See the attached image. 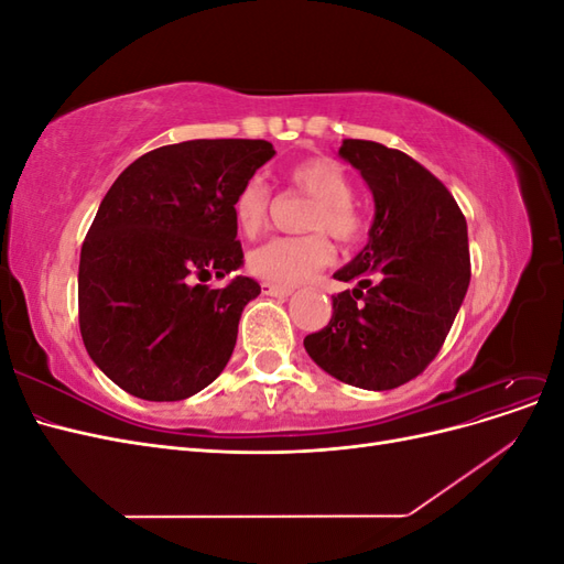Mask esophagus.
<instances>
[{"label":"esophagus","mask_w":564,"mask_h":564,"mask_svg":"<svg viewBox=\"0 0 564 564\" xmlns=\"http://www.w3.org/2000/svg\"><path fill=\"white\" fill-rule=\"evenodd\" d=\"M292 292H294L292 286H280V284H272V282H263V294L265 296H280V299H284V296H289Z\"/></svg>","instance_id":"obj_1"}]
</instances>
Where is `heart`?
Instances as JSON below:
<instances>
[{
	"label": "heart",
	"mask_w": 564,
	"mask_h": 564,
	"mask_svg": "<svg viewBox=\"0 0 564 564\" xmlns=\"http://www.w3.org/2000/svg\"><path fill=\"white\" fill-rule=\"evenodd\" d=\"M289 181L315 197L308 218L311 230H327L336 240H352L360 216L352 207L355 187L346 169L329 158H313L289 169ZM270 191L261 178H249L235 197V218L245 235H256L268 218ZM332 251L322 235L272 237L249 253L253 275L280 286H294L327 265Z\"/></svg>",
	"instance_id": "1"
}]
</instances>
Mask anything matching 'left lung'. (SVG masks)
<instances>
[{"mask_svg": "<svg viewBox=\"0 0 564 564\" xmlns=\"http://www.w3.org/2000/svg\"><path fill=\"white\" fill-rule=\"evenodd\" d=\"M338 158L365 178L373 220L362 251L334 272L355 286L332 296L329 324L303 346L334 379L390 390L431 365L466 299V218L447 187L400 150L346 139Z\"/></svg>", "mask_w": 564, "mask_h": 564, "instance_id": "8db88e82", "label": "left lung"}]
</instances>
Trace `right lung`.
Listing matches in <instances>:
<instances>
[{
  "mask_svg": "<svg viewBox=\"0 0 564 564\" xmlns=\"http://www.w3.org/2000/svg\"><path fill=\"white\" fill-rule=\"evenodd\" d=\"M275 155L268 141L199 139L145 152L110 185L79 256V329L94 365L129 395L174 402L226 369L261 294L237 275L235 197Z\"/></svg>",
  "mask_w": 564,
  "mask_h": 564,
  "instance_id": "add662e5",
  "label": "right lung"
}]
</instances>
